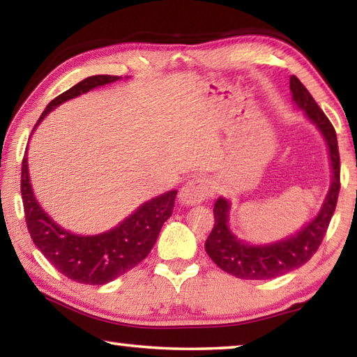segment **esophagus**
<instances>
[{
    "instance_id": "34e87169",
    "label": "esophagus",
    "mask_w": 357,
    "mask_h": 357,
    "mask_svg": "<svg viewBox=\"0 0 357 357\" xmlns=\"http://www.w3.org/2000/svg\"><path fill=\"white\" fill-rule=\"evenodd\" d=\"M211 195V184L206 178L198 176L187 181L179 192V202L184 206H195Z\"/></svg>"
}]
</instances>
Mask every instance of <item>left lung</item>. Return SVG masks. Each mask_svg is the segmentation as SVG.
Returning a JSON list of instances; mask_svg holds the SVG:
<instances>
[{
    "label": "left lung",
    "instance_id": "8db88e82",
    "mask_svg": "<svg viewBox=\"0 0 357 357\" xmlns=\"http://www.w3.org/2000/svg\"><path fill=\"white\" fill-rule=\"evenodd\" d=\"M289 89L296 105L305 112L313 124L321 132L329 148L332 183L328 197L318 215L299 229L294 236L268 245H249L238 239L228 228L229 202L219 198L214 204V228L204 243L209 258L222 271L244 280H268L301 268L313 257L324 238L337 206L340 192V155L334 126L318 107L304 84L296 75L289 78Z\"/></svg>",
    "mask_w": 357,
    "mask_h": 357
}]
</instances>
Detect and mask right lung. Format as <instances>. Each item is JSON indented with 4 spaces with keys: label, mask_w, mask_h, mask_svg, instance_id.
I'll return each mask as SVG.
<instances>
[{
    "label": "right lung",
    "mask_w": 357,
    "mask_h": 357,
    "mask_svg": "<svg viewBox=\"0 0 357 357\" xmlns=\"http://www.w3.org/2000/svg\"><path fill=\"white\" fill-rule=\"evenodd\" d=\"M116 75H93L59 94L45 107L34 129L53 108L98 86L116 82ZM33 129V130H34ZM22 200L28 231L36 247L63 275L86 285H105L142 263L153 249L160 228L170 219L176 190L143 203L118 227L96 236H78L56 225L34 198L26 154L22 162Z\"/></svg>",
    "instance_id": "1"
}]
</instances>
